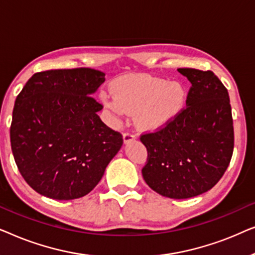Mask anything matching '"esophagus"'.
I'll list each match as a JSON object with an SVG mask.
<instances>
[{
  "instance_id": "1",
  "label": "esophagus",
  "mask_w": 255,
  "mask_h": 255,
  "mask_svg": "<svg viewBox=\"0 0 255 255\" xmlns=\"http://www.w3.org/2000/svg\"><path fill=\"white\" fill-rule=\"evenodd\" d=\"M134 139H135V135L133 133H131V132H125V133L123 134L124 144H128V142L134 140Z\"/></svg>"
}]
</instances>
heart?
<instances>
[{
	"mask_svg": "<svg viewBox=\"0 0 255 255\" xmlns=\"http://www.w3.org/2000/svg\"><path fill=\"white\" fill-rule=\"evenodd\" d=\"M113 95L102 97L103 103L116 116L137 114L138 125L156 131L172 123L186 106L187 93L180 82L148 74L127 75L113 86Z\"/></svg>",
	"mask_w": 255,
	"mask_h": 255,
	"instance_id": "1",
	"label": "heart"
}]
</instances>
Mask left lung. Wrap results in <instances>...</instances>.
I'll return each instance as SVG.
<instances>
[{
    "instance_id": "8db88e82",
    "label": "left lung",
    "mask_w": 255,
    "mask_h": 255,
    "mask_svg": "<svg viewBox=\"0 0 255 255\" xmlns=\"http://www.w3.org/2000/svg\"><path fill=\"white\" fill-rule=\"evenodd\" d=\"M191 83L187 108L140 140L147 149L142 177L165 197L183 200L210 190L231 161L235 133L228 89L211 71L179 68Z\"/></svg>"
}]
</instances>
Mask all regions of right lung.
Wrapping results in <instances>:
<instances>
[{"label": "right lung", "mask_w": 255, "mask_h": 255, "mask_svg": "<svg viewBox=\"0 0 255 255\" xmlns=\"http://www.w3.org/2000/svg\"><path fill=\"white\" fill-rule=\"evenodd\" d=\"M106 80L92 68L33 74L17 96L10 127L13 159L26 183L58 201L90 193L123 138L99 117L93 99Z\"/></svg>", "instance_id": "add662e5"}]
</instances>
